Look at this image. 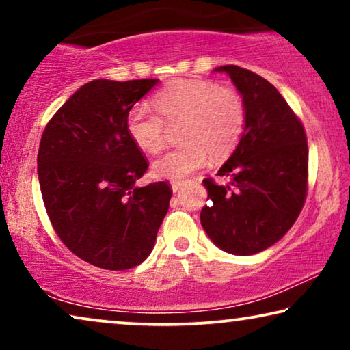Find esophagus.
Instances as JSON below:
<instances>
[{
    "label": "esophagus",
    "mask_w": 350,
    "mask_h": 350,
    "mask_svg": "<svg viewBox=\"0 0 350 350\" xmlns=\"http://www.w3.org/2000/svg\"><path fill=\"white\" fill-rule=\"evenodd\" d=\"M183 185H185L183 181H172V191H174V193H178L180 188H181V186H183Z\"/></svg>",
    "instance_id": "esophagus-1"
}]
</instances>
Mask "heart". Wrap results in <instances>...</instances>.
<instances>
[{
    "label": "heart",
    "instance_id": "1",
    "mask_svg": "<svg viewBox=\"0 0 350 350\" xmlns=\"http://www.w3.org/2000/svg\"><path fill=\"white\" fill-rule=\"evenodd\" d=\"M150 108H131L126 114V132L133 145L156 152L164 145L165 124H180L181 145L152 162V174L164 180H183L202 169L212 154L226 157L241 140L245 129V103L237 90L221 88L215 81L175 79L151 98Z\"/></svg>",
    "mask_w": 350,
    "mask_h": 350
}]
</instances>
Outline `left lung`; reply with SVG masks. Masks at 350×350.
Segmentation results:
<instances>
[{
  "instance_id": "1",
  "label": "left lung",
  "mask_w": 350,
  "mask_h": 350,
  "mask_svg": "<svg viewBox=\"0 0 350 350\" xmlns=\"http://www.w3.org/2000/svg\"><path fill=\"white\" fill-rule=\"evenodd\" d=\"M245 103V129L218 170L228 185L204 180L208 204L200 223L215 245L231 255L266 250L288 232L308 191L304 127L269 81L236 65L218 66Z\"/></svg>"
}]
</instances>
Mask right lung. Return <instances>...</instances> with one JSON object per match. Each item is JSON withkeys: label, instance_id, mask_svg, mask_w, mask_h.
Returning <instances> with one entry per match:
<instances>
[{"label": "right lung", "instance_id": "add662e5", "mask_svg": "<svg viewBox=\"0 0 350 350\" xmlns=\"http://www.w3.org/2000/svg\"><path fill=\"white\" fill-rule=\"evenodd\" d=\"M157 83L90 81L42 132L38 180L52 226L76 256L102 269L145 261L169 210L165 181L135 185L148 162L126 132L127 111Z\"/></svg>", "mask_w": 350, "mask_h": 350}]
</instances>
